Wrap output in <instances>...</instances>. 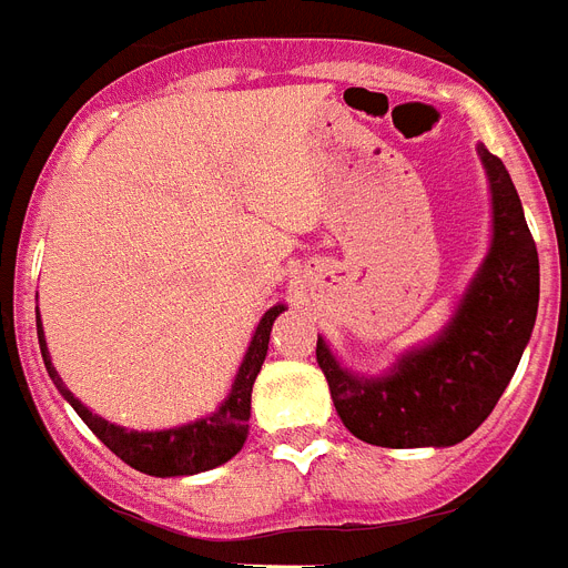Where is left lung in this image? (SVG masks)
I'll list each match as a JSON object with an SVG mask.
<instances>
[{"mask_svg":"<svg viewBox=\"0 0 568 568\" xmlns=\"http://www.w3.org/2000/svg\"><path fill=\"white\" fill-rule=\"evenodd\" d=\"M478 158L493 196V240L446 328L381 375L346 369L316 339L337 416L369 446H457L493 413L528 346L539 305L537 246L505 163L484 146Z\"/></svg>","mask_w":568,"mask_h":568,"instance_id":"1","label":"left lung"}]
</instances>
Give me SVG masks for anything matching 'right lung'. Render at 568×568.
<instances>
[{
  "instance_id": "right-lung-1",
  "label": "right lung",
  "mask_w": 568,
  "mask_h": 568,
  "mask_svg": "<svg viewBox=\"0 0 568 568\" xmlns=\"http://www.w3.org/2000/svg\"><path fill=\"white\" fill-rule=\"evenodd\" d=\"M287 311L284 302L272 305L270 311L263 313L257 322L252 343H248L243 363H240L237 375L231 381L229 396L222 398V405L213 413L202 416L196 422L179 425V428H163V430H129L122 425L102 419L97 413L84 407L79 398L72 396L70 389L63 387L61 375L52 366L47 348V334L40 325L38 313V339H40V355L47 363V372L52 384L58 387L72 410L79 413L84 425H88L104 446L111 448L113 455L125 460L131 469L146 471L155 478H179V475H199V471L216 469V466L229 464L231 457L237 455L243 443L248 437V416H252V387H255L257 372H261L263 361H266V348H270V331L272 322L278 320V313Z\"/></svg>"
}]
</instances>
